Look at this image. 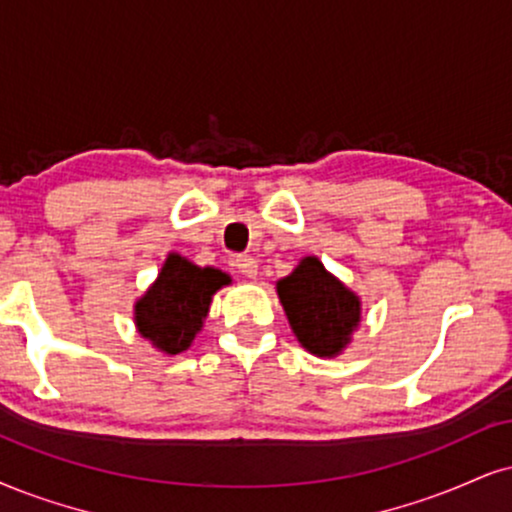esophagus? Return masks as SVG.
<instances>
[{"instance_id": "esophagus-1", "label": "esophagus", "mask_w": 512, "mask_h": 512, "mask_svg": "<svg viewBox=\"0 0 512 512\" xmlns=\"http://www.w3.org/2000/svg\"><path fill=\"white\" fill-rule=\"evenodd\" d=\"M232 266H235L244 277H256V273H258L256 258H251L246 254H237L235 258H232Z\"/></svg>"}]
</instances>
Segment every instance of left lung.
<instances>
[{"label":"left lung","instance_id":"obj_1","mask_svg":"<svg viewBox=\"0 0 512 512\" xmlns=\"http://www.w3.org/2000/svg\"><path fill=\"white\" fill-rule=\"evenodd\" d=\"M277 294L296 339L315 356H337L361 320L358 296L334 280L318 258H304L277 282Z\"/></svg>","mask_w":512,"mask_h":512}]
</instances>
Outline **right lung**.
<instances>
[{
  "mask_svg": "<svg viewBox=\"0 0 512 512\" xmlns=\"http://www.w3.org/2000/svg\"><path fill=\"white\" fill-rule=\"evenodd\" d=\"M227 282L230 277L216 268H197L187 258L170 254L159 280L135 306L140 334L170 356L187 351L201 330L211 296Z\"/></svg>",
  "mask_w": 512,
  "mask_h": 512,
  "instance_id": "obj_1",
  "label": "right lung"
}]
</instances>
